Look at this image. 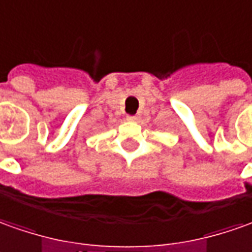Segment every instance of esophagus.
<instances>
[{
    "label": "esophagus",
    "mask_w": 252,
    "mask_h": 252,
    "mask_svg": "<svg viewBox=\"0 0 252 252\" xmlns=\"http://www.w3.org/2000/svg\"><path fill=\"white\" fill-rule=\"evenodd\" d=\"M126 120H128V121H132V123H136V121L139 120V117H138V116H126Z\"/></svg>",
    "instance_id": "obj_1"
}]
</instances>
